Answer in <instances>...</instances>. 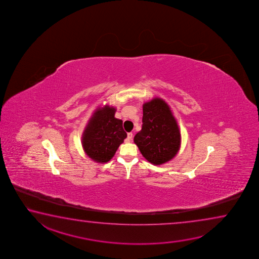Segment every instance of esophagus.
Listing matches in <instances>:
<instances>
[{"label": "esophagus", "instance_id": "34e87169", "mask_svg": "<svg viewBox=\"0 0 259 259\" xmlns=\"http://www.w3.org/2000/svg\"><path fill=\"white\" fill-rule=\"evenodd\" d=\"M127 141L128 142H131L132 141V139H133V134H132V132H130V133H127Z\"/></svg>", "mask_w": 259, "mask_h": 259}]
</instances>
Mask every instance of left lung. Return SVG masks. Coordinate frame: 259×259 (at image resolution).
<instances>
[{"label": "left lung", "mask_w": 259, "mask_h": 259, "mask_svg": "<svg viewBox=\"0 0 259 259\" xmlns=\"http://www.w3.org/2000/svg\"><path fill=\"white\" fill-rule=\"evenodd\" d=\"M142 156L153 165H161L175 157L181 143L180 127L169 106L160 98L143 104L142 128L134 137Z\"/></svg>", "instance_id": "8db88e82"}]
</instances>
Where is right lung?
Segmentation results:
<instances>
[{
  "label": "right lung",
  "instance_id": "add662e5",
  "mask_svg": "<svg viewBox=\"0 0 259 259\" xmlns=\"http://www.w3.org/2000/svg\"><path fill=\"white\" fill-rule=\"evenodd\" d=\"M114 107L98 108L84 130L81 144L89 158L106 163L113 158L119 145L127 138L122 120L115 118Z\"/></svg>",
  "mask_w": 259,
  "mask_h": 259
}]
</instances>
